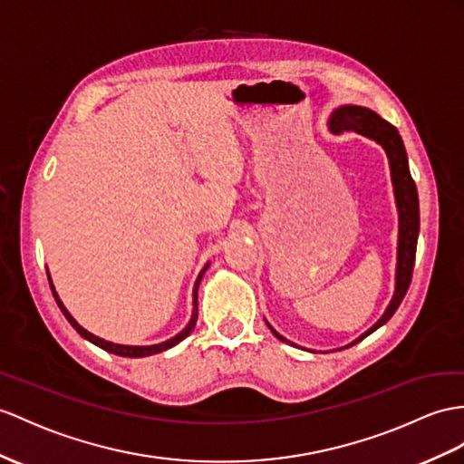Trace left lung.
Segmentation results:
<instances>
[{
  "label": "left lung",
  "instance_id": "1",
  "mask_svg": "<svg viewBox=\"0 0 464 464\" xmlns=\"http://www.w3.org/2000/svg\"><path fill=\"white\" fill-rule=\"evenodd\" d=\"M329 130H350L358 135H364V138L376 141L383 151L388 155L390 163V175H392V185H393V197H395V207H398V264H395V287L392 301L388 303L386 311H383L382 317L370 326L366 333L354 338L353 343L341 346L338 350L353 346L362 341L368 334L378 331L382 324H386L392 314L398 311L400 303L403 301L405 293L410 289L411 284V274H413V264H415V250H417V236H420V198H417V188L410 173V163H408V153H405V147L401 141V135L398 133L392 123L382 120L374 110L364 108V106H354V104H344L338 106L329 120ZM269 331L277 336L281 343L295 344L287 341L284 334H279L274 326L267 321Z\"/></svg>",
  "mask_w": 464,
  "mask_h": 464
}]
</instances>
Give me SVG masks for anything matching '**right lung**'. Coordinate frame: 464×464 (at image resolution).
I'll list each match as a JSON object with an SVG mask.
<instances>
[{
  "instance_id": "obj_1",
  "label": "right lung",
  "mask_w": 464,
  "mask_h": 464,
  "mask_svg": "<svg viewBox=\"0 0 464 464\" xmlns=\"http://www.w3.org/2000/svg\"><path fill=\"white\" fill-rule=\"evenodd\" d=\"M208 266H210V262H208L205 267H202V271H200L197 281H195V287H193V314H190V321L187 323L185 329L180 331L179 334L169 338V341H163V343H160V344H147V346H131V344L110 343V341H104V338H100V336H96V334H92V333H88V331L84 329V326L78 324V321L69 313V309H66L64 304H63V301H61V297H59V293H56V289H54V285H53V279H51L49 269H47V276H49V284H51L53 297H54L56 304H59V309L63 311L66 321H69V323L72 324V329H74L78 334H81L82 338H86V341H90L92 344L100 346L102 350H106V353L118 354V356H126V358H143V356H151V354H157V353H163V350L173 348L175 344H179L180 341H185V338H187L190 333H193L195 324H197V319H198V285H200V279H202V276H205V271L208 269Z\"/></svg>"
}]
</instances>
